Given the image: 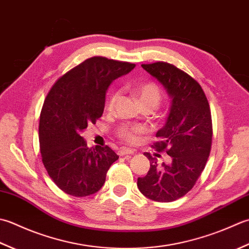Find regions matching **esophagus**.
Returning <instances> with one entry per match:
<instances>
[{
  "instance_id": "1",
  "label": "esophagus",
  "mask_w": 249,
  "mask_h": 249,
  "mask_svg": "<svg viewBox=\"0 0 249 249\" xmlns=\"http://www.w3.org/2000/svg\"><path fill=\"white\" fill-rule=\"evenodd\" d=\"M134 151L130 149V148H125V147H123V148H120L118 150V155L120 157H124V156H128V155H133Z\"/></svg>"
}]
</instances>
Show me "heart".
I'll use <instances>...</instances> for the list:
<instances>
[{"label": "heart", "mask_w": 249, "mask_h": 249, "mask_svg": "<svg viewBox=\"0 0 249 249\" xmlns=\"http://www.w3.org/2000/svg\"><path fill=\"white\" fill-rule=\"evenodd\" d=\"M133 93L138 98L141 105L150 104L155 106V108L158 106L161 100V91L158 86L154 83H146L138 86L133 89ZM118 100L119 92H114L109 96L107 103H106V108L108 110H113ZM144 131L145 130L143 126L140 125H123L118 130V135L121 139L129 142V143H133L138 140L141 134L144 133Z\"/></svg>", "instance_id": "b5f03b06"}]
</instances>
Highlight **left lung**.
<instances>
[{
    "label": "left lung",
    "instance_id": "obj_1",
    "mask_svg": "<svg viewBox=\"0 0 249 249\" xmlns=\"http://www.w3.org/2000/svg\"><path fill=\"white\" fill-rule=\"evenodd\" d=\"M163 86L171 99L164 125L157 132L158 151L165 150L171 163L161 166L150 154V169L138 178L140 191L157 202H172L192 189L210 156L213 136L210 104L204 91L188 74L166 62L142 64Z\"/></svg>",
    "mask_w": 249,
    "mask_h": 249
}]
</instances>
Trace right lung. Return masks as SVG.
<instances>
[{
	"label": "right lung",
	"mask_w": 249,
	"mask_h": 249,
	"mask_svg": "<svg viewBox=\"0 0 249 249\" xmlns=\"http://www.w3.org/2000/svg\"><path fill=\"white\" fill-rule=\"evenodd\" d=\"M134 68L129 62L90 58L59 78L48 92L39 117V148L49 176L65 194L98 192L118 160L108 146L87 147L82 132L102 116L110 84Z\"/></svg>",
	"instance_id": "right-lung-1"
}]
</instances>
